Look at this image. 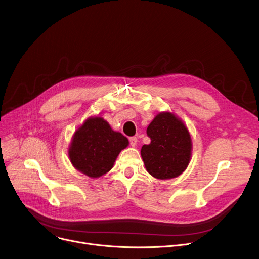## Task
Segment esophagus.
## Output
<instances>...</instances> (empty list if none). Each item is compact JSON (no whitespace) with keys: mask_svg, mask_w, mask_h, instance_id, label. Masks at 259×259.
<instances>
[{"mask_svg":"<svg viewBox=\"0 0 259 259\" xmlns=\"http://www.w3.org/2000/svg\"><path fill=\"white\" fill-rule=\"evenodd\" d=\"M129 142H130V144H131L132 146H135V145L137 144V137H135V136L130 137V138H129Z\"/></svg>","mask_w":259,"mask_h":259,"instance_id":"esophagus-1","label":"esophagus"}]
</instances>
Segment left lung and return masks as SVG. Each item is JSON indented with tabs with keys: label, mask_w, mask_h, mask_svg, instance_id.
Instances as JSON below:
<instances>
[{
	"label": "left lung",
	"mask_w": 259,
	"mask_h": 259,
	"mask_svg": "<svg viewBox=\"0 0 259 259\" xmlns=\"http://www.w3.org/2000/svg\"><path fill=\"white\" fill-rule=\"evenodd\" d=\"M150 144H143L145 168L158 179H170L187 169L192 154V139L184 124L171 113L159 114L146 129Z\"/></svg>",
	"instance_id": "left-lung-1"
}]
</instances>
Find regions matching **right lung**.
Instances as JSON below:
<instances>
[{
  "instance_id": "add662e5",
  "label": "right lung",
  "mask_w": 259,
  "mask_h": 259,
  "mask_svg": "<svg viewBox=\"0 0 259 259\" xmlns=\"http://www.w3.org/2000/svg\"><path fill=\"white\" fill-rule=\"evenodd\" d=\"M128 144L127 137L96 117L88 119L76 131L68 155L73 167L96 178L113 168L118 155Z\"/></svg>"
}]
</instances>
